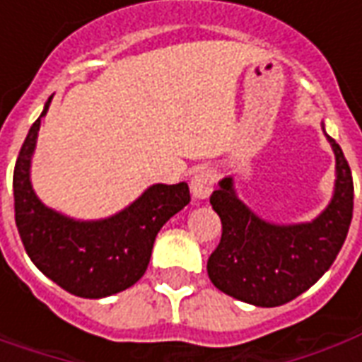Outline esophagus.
<instances>
[{
    "label": "esophagus",
    "mask_w": 362,
    "mask_h": 362,
    "mask_svg": "<svg viewBox=\"0 0 362 362\" xmlns=\"http://www.w3.org/2000/svg\"><path fill=\"white\" fill-rule=\"evenodd\" d=\"M213 186H215V170H211V168L197 170L192 176V180H189V189H192L194 199H205V197H209V194L213 192Z\"/></svg>",
    "instance_id": "34e87169"
}]
</instances>
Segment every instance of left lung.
Segmentation results:
<instances>
[{"mask_svg":"<svg viewBox=\"0 0 362 362\" xmlns=\"http://www.w3.org/2000/svg\"><path fill=\"white\" fill-rule=\"evenodd\" d=\"M335 155L334 196L306 223L262 219L238 197L235 178L225 176L209 197L223 223L219 246L207 259L215 287L236 300L273 308L291 303L329 269L353 219V178L341 147L326 134Z\"/></svg>","mask_w":362,"mask_h":362,"instance_id":"8db88e82","label":"left lung"}]
</instances>
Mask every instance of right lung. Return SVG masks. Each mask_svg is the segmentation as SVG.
Segmentation results:
<instances>
[{
  "label": "right lung",
  "mask_w": 362,
  "mask_h": 362,
  "mask_svg": "<svg viewBox=\"0 0 362 362\" xmlns=\"http://www.w3.org/2000/svg\"><path fill=\"white\" fill-rule=\"evenodd\" d=\"M52 98L15 163V223L28 258L48 279L75 296L104 298L141 279L158 230L189 204V188L186 182L153 184L122 211L95 221L74 219L42 204L30 182V165Z\"/></svg>",
  "instance_id": "add662e5"
}]
</instances>
